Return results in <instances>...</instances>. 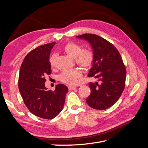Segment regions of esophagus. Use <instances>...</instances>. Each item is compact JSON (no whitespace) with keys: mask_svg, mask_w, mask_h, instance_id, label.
<instances>
[{"mask_svg":"<svg viewBox=\"0 0 148 148\" xmlns=\"http://www.w3.org/2000/svg\"><path fill=\"white\" fill-rule=\"evenodd\" d=\"M76 88V86H69V89L70 91V90H73V89H75Z\"/></svg>","mask_w":148,"mask_h":148,"instance_id":"1","label":"esophagus"}]
</instances>
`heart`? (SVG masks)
I'll return each mask as SVG.
<instances>
[{"instance_id":"heart-1","label":"heart","mask_w":148,"mask_h":148,"mask_svg":"<svg viewBox=\"0 0 148 148\" xmlns=\"http://www.w3.org/2000/svg\"><path fill=\"white\" fill-rule=\"evenodd\" d=\"M63 51L67 55L75 59L76 63L83 68L90 66L93 61V53L88 49H83L82 46L74 42H69L64 46ZM56 60V55H52L49 63L51 67L55 66ZM82 71L79 69L65 70L60 75V79L62 82L68 84H75L77 79L81 77Z\"/></svg>"}]
</instances>
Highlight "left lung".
Wrapping results in <instances>:
<instances>
[{"mask_svg": "<svg viewBox=\"0 0 148 148\" xmlns=\"http://www.w3.org/2000/svg\"><path fill=\"white\" fill-rule=\"evenodd\" d=\"M90 44L93 53L92 67L88 77L98 79L89 83L91 94L87 104L97 110H105L118 101L125 86L126 69L120 53L105 39L92 34L77 36Z\"/></svg>", "mask_w": 148, "mask_h": 148, "instance_id": "8db88e82", "label": "left lung"}]
</instances>
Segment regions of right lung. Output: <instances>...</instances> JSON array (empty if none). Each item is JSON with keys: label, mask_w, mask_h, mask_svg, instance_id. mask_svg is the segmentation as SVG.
Returning a JSON list of instances; mask_svg holds the SVG:
<instances>
[{"label": "right lung", "mask_w": 148, "mask_h": 148, "mask_svg": "<svg viewBox=\"0 0 148 148\" xmlns=\"http://www.w3.org/2000/svg\"><path fill=\"white\" fill-rule=\"evenodd\" d=\"M55 44H44L29 52L22 62L18 78L25 104L31 113L44 119H52L60 114L69 91L63 84L56 85L54 91L45 86V77L51 73L49 56Z\"/></svg>", "instance_id": "1"}]
</instances>
